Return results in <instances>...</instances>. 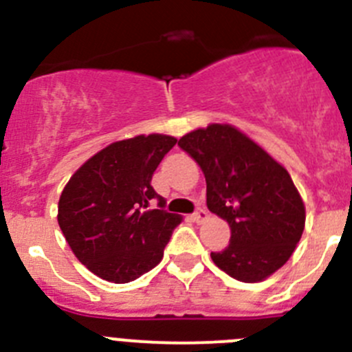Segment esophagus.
<instances>
[{
    "label": "esophagus",
    "mask_w": 352,
    "mask_h": 352,
    "mask_svg": "<svg viewBox=\"0 0 352 352\" xmlns=\"http://www.w3.org/2000/svg\"><path fill=\"white\" fill-rule=\"evenodd\" d=\"M192 219L197 221V223H202V221L207 219V212L204 209H199L195 214H193Z\"/></svg>",
    "instance_id": "obj_1"
}]
</instances>
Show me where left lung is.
Masks as SVG:
<instances>
[{"instance_id": "obj_1", "label": "left lung", "mask_w": 352, "mask_h": 352, "mask_svg": "<svg viewBox=\"0 0 352 352\" xmlns=\"http://www.w3.org/2000/svg\"><path fill=\"white\" fill-rule=\"evenodd\" d=\"M207 183V207L232 230L230 245L210 259L232 278L257 283L296 250L306 207L289 170L232 124H209L178 142Z\"/></svg>"}]
</instances>
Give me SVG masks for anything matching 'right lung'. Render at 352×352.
<instances>
[{
	"mask_svg": "<svg viewBox=\"0 0 352 352\" xmlns=\"http://www.w3.org/2000/svg\"><path fill=\"white\" fill-rule=\"evenodd\" d=\"M178 140L138 135L110 143L70 176L58 200V224L79 263L112 283L155 267L182 216L148 209L153 170ZM162 206V202H159Z\"/></svg>",
	"mask_w": 352,
	"mask_h": 352,
	"instance_id": "1",
	"label": "right lung"
}]
</instances>
